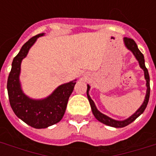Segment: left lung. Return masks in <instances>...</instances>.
Segmentation results:
<instances>
[{
  "instance_id": "1",
  "label": "left lung",
  "mask_w": 156,
  "mask_h": 156,
  "mask_svg": "<svg viewBox=\"0 0 156 156\" xmlns=\"http://www.w3.org/2000/svg\"><path fill=\"white\" fill-rule=\"evenodd\" d=\"M124 43H125V45L126 47L128 48L129 50H130L131 52H133V54L134 55V56L136 57V59L138 60V63H139V66L140 67L143 69L144 71V76H145V79L147 81V94H146L145 100H144V102L143 103V104L141 105V107L139 108L136 111L135 113H133L131 116H129V118H127L126 120H124V121H116V120H113V119L110 118L109 116L104 115V114L101 113L95 105V103L91 99H90V95H89V90H90V86L87 85V98L90 104V108H91V110H92V112L94 114V116L98 121L102 122V123L105 124L107 126H112V127H115V128H122V127H125V126H128L130 123H132L133 121H135L136 119L138 118V116H140L141 114L143 113L144 110L146 109L147 106L148 101H149V98H150V77H149V73H148L147 69L146 68L145 66V60H144V56L143 54L140 52V50L138 49V46H137V44L135 43V41L133 40V39H130V38L125 37L124 38Z\"/></svg>"
}]
</instances>
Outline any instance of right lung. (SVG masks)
Listing matches in <instances>:
<instances>
[{
	"mask_svg": "<svg viewBox=\"0 0 156 156\" xmlns=\"http://www.w3.org/2000/svg\"><path fill=\"white\" fill-rule=\"evenodd\" d=\"M42 35L44 33L33 36L23 44L13 58L7 81L9 100L13 112L28 126L35 129L47 128L61 121L76 84L74 80L59 86L49 96L43 100H33L23 93L19 81L21 62L36 40Z\"/></svg>",
	"mask_w": 156,
	"mask_h": 156,
	"instance_id": "right-lung-1",
	"label": "right lung"
}]
</instances>
